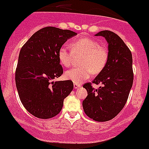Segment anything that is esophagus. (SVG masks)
I'll return each mask as SVG.
<instances>
[{
    "instance_id": "34e87169",
    "label": "esophagus",
    "mask_w": 149,
    "mask_h": 149,
    "mask_svg": "<svg viewBox=\"0 0 149 149\" xmlns=\"http://www.w3.org/2000/svg\"><path fill=\"white\" fill-rule=\"evenodd\" d=\"M81 87V85L80 84H77V83H74V88L76 89V88H80Z\"/></svg>"
}]
</instances>
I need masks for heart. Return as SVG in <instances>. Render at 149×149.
<instances>
[{
    "label": "heart",
    "mask_w": 149,
    "mask_h": 149,
    "mask_svg": "<svg viewBox=\"0 0 149 149\" xmlns=\"http://www.w3.org/2000/svg\"><path fill=\"white\" fill-rule=\"evenodd\" d=\"M72 51L62 46L58 51V59L62 65L68 67L72 64L75 55H84L79 68L67 70L66 79L79 84L88 79L93 74H98L107 66L109 52L107 48L100 45L98 41L90 38H82L71 43Z\"/></svg>",
    "instance_id": "heart-1"
}]
</instances>
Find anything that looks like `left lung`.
<instances>
[{
    "mask_svg": "<svg viewBox=\"0 0 149 149\" xmlns=\"http://www.w3.org/2000/svg\"><path fill=\"white\" fill-rule=\"evenodd\" d=\"M95 36H103L109 44V59L105 68L93 80L101 83L98 89L91 82L84 84L88 96L82 107L88 117L97 122L112 120L127 102L133 82L132 58L130 50L114 32L101 31Z\"/></svg>",
    "mask_w": 149,
    "mask_h": 149,
    "instance_id": "1",
    "label": "left lung"
}]
</instances>
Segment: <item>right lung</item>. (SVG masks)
Wrapping results in <instances>:
<instances>
[{
    "instance_id": "1",
    "label": "right lung",
    "mask_w": 149,
    "mask_h": 149,
    "mask_svg": "<svg viewBox=\"0 0 149 149\" xmlns=\"http://www.w3.org/2000/svg\"><path fill=\"white\" fill-rule=\"evenodd\" d=\"M76 32L54 26L37 31L22 47L15 81L21 102L35 117L49 119L61 111L73 90L72 81L54 82L63 74L58 51Z\"/></svg>"
}]
</instances>
